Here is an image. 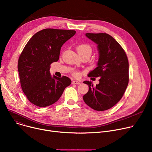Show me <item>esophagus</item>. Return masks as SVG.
Instances as JSON below:
<instances>
[{"label": "esophagus", "instance_id": "esophagus-1", "mask_svg": "<svg viewBox=\"0 0 152 152\" xmlns=\"http://www.w3.org/2000/svg\"><path fill=\"white\" fill-rule=\"evenodd\" d=\"M72 84H80V82L78 81H76V80H74V81H72Z\"/></svg>", "mask_w": 152, "mask_h": 152}]
</instances>
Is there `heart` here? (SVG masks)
Masks as SVG:
<instances>
[{
  "instance_id": "b5f03b06",
  "label": "heart",
  "mask_w": 152,
  "mask_h": 152,
  "mask_svg": "<svg viewBox=\"0 0 152 152\" xmlns=\"http://www.w3.org/2000/svg\"><path fill=\"white\" fill-rule=\"evenodd\" d=\"M77 51L79 54H82V53H87V52H91V53L92 52V48L88 44H83L79 45L77 47ZM73 74L75 76H79V73L76 71H75Z\"/></svg>"
}]
</instances>
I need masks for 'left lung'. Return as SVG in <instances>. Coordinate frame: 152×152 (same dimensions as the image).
<instances>
[{
    "label": "left lung",
    "instance_id": "left-lung-1",
    "mask_svg": "<svg viewBox=\"0 0 152 152\" xmlns=\"http://www.w3.org/2000/svg\"><path fill=\"white\" fill-rule=\"evenodd\" d=\"M86 36L97 45V66L89 72V77H100L99 84L93 87L91 81L83 83L89 86V91L83 96L86 104L97 111H105L121 100L129 83V62L121 46L106 33H86Z\"/></svg>",
    "mask_w": 152,
    "mask_h": 152
}]
</instances>
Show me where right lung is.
Returning <instances> with one entry per match:
<instances>
[{
    "label": "right lung",
    "instance_id": "1",
    "mask_svg": "<svg viewBox=\"0 0 152 152\" xmlns=\"http://www.w3.org/2000/svg\"><path fill=\"white\" fill-rule=\"evenodd\" d=\"M75 33L74 30L44 29L32 37L23 50L18 62L21 86L34 105L53 104L71 84L66 76H52L50 65L58 60L61 47Z\"/></svg>",
    "mask_w": 152,
    "mask_h": 152
}]
</instances>
